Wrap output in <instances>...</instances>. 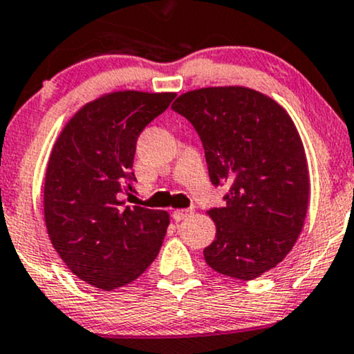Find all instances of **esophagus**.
<instances>
[{
    "label": "esophagus",
    "mask_w": 354,
    "mask_h": 354,
    "mask_svg": "<svg viewBox=\"0 0 354 354\" xmlns=\"http://www.w3.org/2000/svg\"><path fill=\"white\" fill-rule=\"evenodd\" d=\"M189 216H192V210L190 209H177L172 212V219L176 222L184 221L185 217H189Z\"/></svg>",
    "instance_id": "1"
}]
</instances>
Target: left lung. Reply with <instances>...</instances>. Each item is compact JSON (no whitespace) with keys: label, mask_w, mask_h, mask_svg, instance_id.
I'll list each match as a JSON object with an SVG mask.
<instances>
[{"label":"left lung","mask_w":354,"mask_h":354,"mask_svg":"<svg viewBox=\"0 0 354 354\" xmlns=\"http://www.w3.org/2000/svg\"><path fill=\"white\" fill-rule=\"evenodd\" d=\"M172 109L194 125L224 207L207 210L216 239L204 249L214 271L251 281L295 248L309 202V172L295 122L276 100L248 86L182 93Z\"/></svg>","instance_id":"obj_1"}]
</instances>
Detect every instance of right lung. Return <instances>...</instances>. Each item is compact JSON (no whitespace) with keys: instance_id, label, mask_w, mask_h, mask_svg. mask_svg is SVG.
<instances>
[{"instance_id":"1","label":"right lung","mask_w":354,"mask_h":354,"mask_svg":"<svg viewBox=\"0 0 354 354\" xmlns=\"http://www.w3.org/2000/svg\"><path fill=\"white\" fill-rule=\"evenodd\" d=\"M176 98L174 91L122 90L82 106L51 149L43 209L48 237L63 263L86 284L113 291L153 263L170 216L124 207L135 180L137 138Z\"/></svg>"}]
</instances>
